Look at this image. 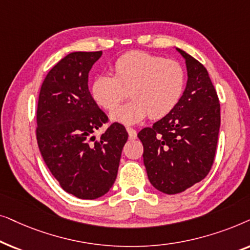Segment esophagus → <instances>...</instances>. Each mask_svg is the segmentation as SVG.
I'll return each mask as SVG.
<instances>
[{
	"label": "esophagus",
	"instance_id": "34e87169",
	"mask_svg": "<svg viewBox=\"0 0 250 250\" xmlns=\"http://www.w3.org/2000/svg\"><path fill=\"white\" fill-rule=\"evenodd\" d=\"M126 131H127L128 136H129V139H131V140H135L136 138H138V133H136L134 128L127 127V128H126Z\"/></svg>",
	"mask_w": 250,
	"mask_h": 250
}]
</instances>
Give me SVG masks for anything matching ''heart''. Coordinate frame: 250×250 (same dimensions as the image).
I'll use <instances>...</instances> for the list:
<instances>
[{"label": "heart", "instance_id": "obj_1", "mask_svg": "<svg viewBox=\"0 0 250 250\" xmlns=\"http://www.w3.org/2000/svg\"><path fill=\"white\" fill-rule=\"evenodd\" d=\"M115 75L100 74L91 84V95L99 107L111 110L130 92L132 100L110 112V119L123 125H135L146 119L165 117L182 97L186 74L174 60L132 51L114 63Z\"/></svg>", "mask_w": 250, "mask_h": 250}]
</instances>
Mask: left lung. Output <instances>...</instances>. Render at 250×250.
<instances>
[{
    "label": "left lung",
    "mask_w": 250,
    "mask_h": 250,
    "mask_svg": "<svg viewBox=\"0 0 250 250\" xmlns=\"http://www.w3.org/2000/svg\"><path fill=\"white\" fill-rule=\"evenodd\" d=\"M186 60L188 81L175 108L139 132L150 183L166 194L183 192L207 176L214 163L221 125L220 102L206 68Z\"/></svg>",
    "instance_id": "obj_1"
}]
</instances>
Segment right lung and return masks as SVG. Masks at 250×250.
I'll return each mask as SVG.
<instances>
[{"instance_id":"add662e5","label":"right lung","mask_w":250,"mask_h":250,"mask_svg":"<svg viewBox=\"0 0 250 250\" xmlns=\"http://www.w3.org/2000/svg\"><path fill=\"white\" fill-rule=\"evenodd\" d=\"M101 56V51L73 52L61 59L46 75L37 104L41 155L61 188L80 199H97L110 190L128 139L118 123L99 140L93 135L108 121L87 85L88 73Z\"/></svg>"}]
</instances>
